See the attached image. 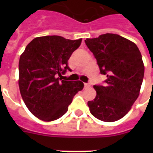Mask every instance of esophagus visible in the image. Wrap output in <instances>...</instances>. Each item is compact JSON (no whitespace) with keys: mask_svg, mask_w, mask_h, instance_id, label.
<instances>
[{"mask_svg":"<svg viewBox=\"0 0 153 153\" xmlns=\"http://www.w3.org/2000/svg\"><path fill=\"white\" fill-rule=\"evenodd\" d=\"M84 86H85V87H89L91 85H90V83H84Z\"/></svg>","mask_w":153,"mask_h":153,"instance_id":"esophagus-1","label":"esophagus"}]
</instances>
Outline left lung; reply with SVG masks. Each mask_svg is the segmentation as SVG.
Returning <instances> with one entry per match:
<instances>
[{
	"mask_svg": "<svg viewBox=\"0 0 153 153\" xmlns=\"http://www.w3.org/2000/svg\"><path fill=\"white\" fill-rule=\"evenodd\" d=\"M86 46L97 60L105 85H94L97 95L87 102L91 114L102 121L122 118L139 96L145 67L137 46L117 34L86 39Z\"/></svg>",
	"mask_w": 153,
	"mask_h": 153,
	"instance_id": "left-lung-1",
	"label": "left lung"
}]
</instances>
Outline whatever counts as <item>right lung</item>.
I'll use <instances>...</instances> for the list:
<instances>
[{"mask_svg": "<svg viewBox=\"0 0 153 153\" xmlns=\"http://www.w3.org/2000/svg\"><path fill=\"white\" fill-rule=\"evenodd\" d=\"M59 36L35 38L19 61V87L26 106L44 121L60 118L68 110L74 96L83 89L81 81L62 80L71 71L68 59L81 44Z\"/></svg>", "mask_w": 153, "mask_h": 153, "instance_id": "1", "label": "right lung"}]
</instances>
